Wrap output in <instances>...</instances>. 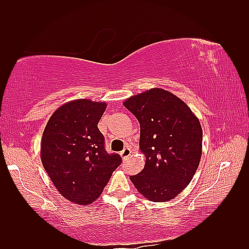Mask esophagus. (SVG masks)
Returning <instances> with one entry per match:
<instances>
[{
    "label": "esophagus",
    "instance_id": "obj_1",
    "mask_svg": "<svg viewBox=\"0 0 249 249\" xmlns=\"http://www.w3.org/2000/svg\"><path fill=\"white\" fill-rule=\"evenodd\" d=\"M131 154H132L131 148H125L124 150H123V151L121 152V157H122L123 159H126V158L130 157Z\"/></svg>",
    "mask_w": 249,
    "mask_h": 249
}]
</instances>
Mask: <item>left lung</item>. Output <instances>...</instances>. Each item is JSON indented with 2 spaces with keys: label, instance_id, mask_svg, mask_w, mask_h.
Here are the masks:
<instances>
[{
  "label": "left lung",
  "instance_id": "obj_1",
  "mask_svg": "<svg viewBox=\"0 0 249 249\" xmlns=\"http://www.w3.org/2000/svg\"><path fill=\"white\" fill-rule=\"evenodd\" d=\"M140 123V151L145 164L130 177L139 194L164 203L187 188L199 166L203 130L184 101L164 89L154 88L123 102Z\"/></svg>",
  "mask_w": 249,
  "mask_h": 249
}]
</instances>
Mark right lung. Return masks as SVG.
<instances>
[{
	"label": "right lung",
	"instance_id": "right-lung-1",
	"mask_svg": "<svg viewBox=\"0 0 249 249\" xmlns=\"http://www.w3.org/2000/svg\"><path fill=\"white\" fill-rule=\"evenodd\" d=\"M107 104L76 99L49 118L41 141V160L50 180L66 199L89 205L100 197L122 163L109 155L98 123Z\"/></svg>",
	"mask_w": 249,
	"mask_h": 249
}]
</instances>
